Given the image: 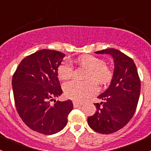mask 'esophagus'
<instances>
[{"instance_id":"1","label":"esophagus","mask_w":151,"mask_h":151,"mask_svg":"<svg viewBox=\"0 0 151 151\" xmlns=\"http://www.w3.org/2000/svg\"><path fill=\"white\" fill-rule=\"evenodd\" d=\"M73 104H74V107H78V106H82V105H83L82 103L77 102V101H73Z\"/></svg>"}]
</instances>
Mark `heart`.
I'll list each match as a JSON object with an SVG mask.
<instances>
[{
  "label": "heart",
  "mask_w": 151,
  "mask_h": 151,
  "mask_svg": "<svg viewBox=\"0 0 151 151\" xmlns=\"http://www.w3.org/2000/svg\"><path fill=\"white\" fill-rule=\"evenodd\" d=\"M77 63L88 69L85 79L86 81L72 80L63 85V91L68 98L76 101H83L88 97L93 96L99 91L100 85L109 83L113 77V71L106 65L103 59L91 55H85L79 57ZM74 73V66L68 60H64L58 68V75L61 80L71 78Z\"/></svg>",
  "instance_id": "1"
}]
</instances>
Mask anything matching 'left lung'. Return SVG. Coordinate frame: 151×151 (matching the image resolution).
Instances as JSON below:
<instances>
[{
  "mask_svg": "<svg viewBox=\"0 0 151 151\" xmlns=\"http://www.w3.org/2000/svg\"><path fill=\"white\" fill-rule=\"evenodd\" d=\"M95 52L110 54L115 69L109 87L98 96L103 101L94 104L96 112L88 117V123L95 132L109 134L124 127L133 117L140 94V79L134 60L119 50L109 48Z\"/></svg>",
  "mask_w": 151,
  "mask_h": 151,
  "instance_id": "obj_1",
  "label": "left lung"
}]
</instances>
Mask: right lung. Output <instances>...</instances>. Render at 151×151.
Instances as JSON below:
<instances>
[{"instance_id": "add662e5", "label": "right lung", "mask_w": 151, "mask_h": 151, "mask_svg": "<svg viewBox=\"0 0 151 151\" xmlns=\"http://www.w3.org/2000/svg\"><path fill=\"white\" fill-rule=\"evenodd\" d=\"M65 54L42 50L22 59L13 74L12 88L19 117L32 130L43 134L58 133L66 126L73 109L71 100L50 101L63 93L58 68Z\"/></svg>"}]
</instances>
